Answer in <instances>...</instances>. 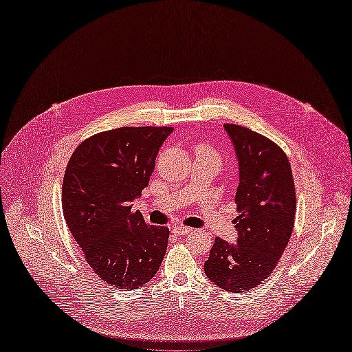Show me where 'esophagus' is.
Here are the masks:
<instances>
[{
	"label": "esophagus",
	"mask_w": 352,
	"mask_h": 352,
	"mask_svg": "<svg viewBox=\"0 0 352 352\" xmlns=\"http://www.w3.org/2000/svg\"><path fill=\"white\" fill-rule=\"evenodd\" d=\"M190 232H192V228L186 227V226H175L173 227V233L177 236H186Z\"/></svg>",
	"instance_id": "esophagus-1"
}]
</instances>
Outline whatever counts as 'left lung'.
I'll use <instances>...</instances> for the list:
<instances>
[{
  "label": "left lung",
  "instance_id": "8db88e82",
  "mask_svg": "<svg viewBox=\"0 0 352 352\" xmlns=\"http://www.w3.org/2000/svg\"><path fill=\"white\" fill-rule=\"evenodd\" d=\"M239 160L237 243L215 237L204 270L226 292L258 287L275 270L294 228L296 186L281 147L249 128L224 124Z\"/></svg>",
  "mask_w": 352,
  "mask_h": 352
}]
</instances>
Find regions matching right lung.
<instances>
[{"mask_svg": "<svg viewBox=\"0 0 352 352\" xmlns=\"http://www.w3.org/2000/svg\"><path fill=\"white\" fill-rule=\"evenodd\" d=\"M172 126H122L84 140L63 182V211L84 258L103 281L137 289L159 271L168 228L148 226L132 201L148 186Z\"/></svg>", "mask_w": 352, "mask_h": 352, "instance_id": "right-lung-1", "label": "right lung"}]
</instances>
